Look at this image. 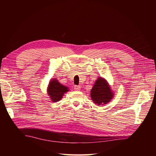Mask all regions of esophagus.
<instances>
[{
	"label": "esophagus",
	"mask_w": 156,
	"mask_h": 156,
	"mask_svg": "<svg viewBox=\"0 0 156 156\" xmlns=\"http://www.w3.org/2000/svg\"><path fill=\"white\" fill-rule=\"evenodd\" d=\"M74 88H75V90H76V91H79V90H80L81 87H80V85H75V87H74Z\"/></svg>",
	"instance_id": "34e87169"
}]
</instances>
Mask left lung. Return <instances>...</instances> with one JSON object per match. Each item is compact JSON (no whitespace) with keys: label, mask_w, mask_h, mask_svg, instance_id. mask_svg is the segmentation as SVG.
I'll return each mask as SVG.
<instances>
[{"label":"left lung","mask_w":156,"mask_h":156,"mask_svg":"<svg viewBox=\"0 0 156 156\" xmlns=\"http://www.w3.org/2000/svg\"><path fill=\"white\" fill-rule=\"evenodd\" d=\"M108 81L102 77H99L90 90V97L97 105L107 104L113 99L114 92L112 90Z\"/></svg>","instance_id":"8db88e82"}]
</instances>
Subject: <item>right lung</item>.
<instances>
[{
	"label": "right lung",
	"mask_w": 156,
	"mask_h": 156,
	"mask_svg": "<svg viewBox=\"0 0 156 156\" xmlns=\"http://www.w3.org/2000/svg\"><path fill=\"white\" fill-rule=\"evenodd\" d=\"M69 88L61 84L59 81L55 78H52L49 81L47 92L52 102H56L61 101L64 94L69 91Z\"/></svg>",
	"instance_id": "obj_1"
}]
</instances>
